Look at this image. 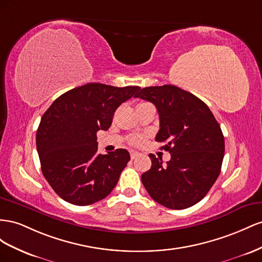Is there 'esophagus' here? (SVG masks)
<instances>
[{"label": "esophagus", "instance_id": "1", "mask_svg": "<svg viewBox=\"0 0 262 262\" xmlns=\"http://www.w3.org/2000/svg\"><path fill=\"white\" fill-rule=\"evenodd\" d=\"M129 154H130V157H132V159H135V158H137V157L140 155L138 151H136V150H130L129 151Z\"/></svg>", "mask_w": 262, "mask_h": 262}]
</instances>
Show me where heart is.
<instances>
[{"label":"heart","instance_id":"heart-1","mask_svg":"<svg viewBox=\"0 0 262 262\" xmlns=\"http://www.w3.org/2000/svg\"><path fill=\"white\" fill-rule=\"evenodd\" d=\"M143 143H144L143 136H134L130 139V144H133V145H141Z\"/></svg>","mask_w":262,"mask_h":262}]
</instances>
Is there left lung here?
I'll list each match as a JSON object with an SVG mask.
<instances>
[{"mask_svg": "<svg viewBox=\"0 0 262 262\" xmlns=\"http://www.w3.org/2000/svg\"><path fill=\"white\" fill-rule=\"evenodd\" d=\"M136 98L151 102L158 111L160 129L156 141L171 154H150L151 168L141 176L145 189L156 202L183 210L203 199L221 173L225 141L221 126L206 104L176 85L147 86Z\"/></svg>", "mask_w": 262, "mask_h": 262, "instance_id": "1", "label": "left lung"}]
</instances>
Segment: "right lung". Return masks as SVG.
<instances>
[{
  "label": "right lung",
  "mask_w": 262,
  "mask_h": 262,
  "mask_svg": "<svg viewBox=\"0 0 262 262\" xmlns=\"http://www.w3.org/2000/svg\"><path fill=\"white\" fill-rule=\"evenodd\" d=\"M139 90L88 83L59 96L43 113L36 134L41 171L68 203L93 204L115 188L129 152L98 154L96 133L107 130L116 108Z\"/></svg>",
  "instance_id": "add662e5"
}]
</instances>
